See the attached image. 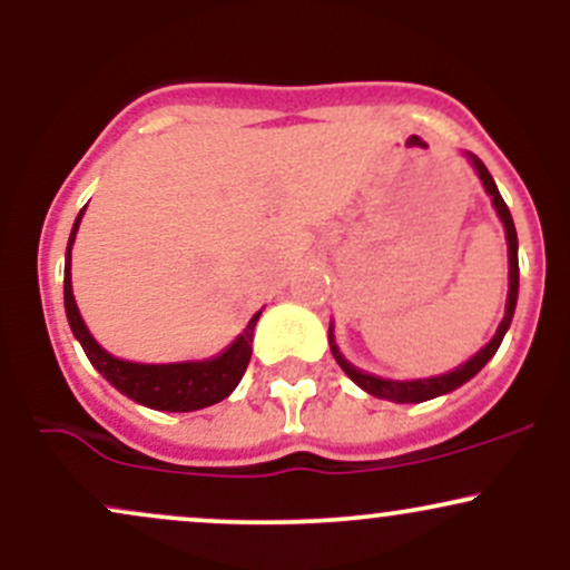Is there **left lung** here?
I'll return each mask as SVG.
<instances>
[{
    "mask_svg": "<svg viewBox=\"0 0 570 570\" xmlns=\"http://www.w3.org/2000/svg\"><path fill=\"white\" fill-rule=\"evenodd\" d=\"M469 163L474 166L476 176L482 179V187H485V193L493 198V206L495 212H499V217L503 222V230H507V244H509V294H507V313H503L499 330H495V335L485 348H480L474 353L472 358H469L466 364H461V367H455L453 372H448V375H436V377H421V381H385V377H377V375H370V372H362L353 367L351 362H345V356L340 353L337 343H335V332H332V324H330V348H332V356H335V362L343 367L345 375L351 377L353 383L358 385V389H364L367 394L377 396V399H389V402H396V404H412V402H426V399H434V396H442V394H450V391H455L458 385H463L466 381H472V377L480 372L485 364L493 358V353L499 351L503 335H507L509 324H512V316H514V305H517V289H520V265H517V230H514V222H512V214H509L507 203H503L499 187H495L493 176L485 168V163H482L476 155H466Z\"/></svg>",
    "mask_w": 570,
    "mask_h": 570,
    "instance_id": "obj_1",
    "label": "left lung"
}]
</instances>
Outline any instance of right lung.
<instances>
[{"mask_svg":"<svg viewBox=\"0 0 570 570\" xmlns=\"http://www.w3.org/2000/svg\"><path fill=\"white\" fill-rule=\"evenodd\" d=\"M85 208L77 214L75 227H71L69 246H67V265H63V305H67V318L75 337L80 340L85 356L90 364L115 385L120 394H126L144 407L163 410V412H193L203 410L208 404H217L225 396H230L235 385L240 383L244 372L252 358V340L254 326H257L259 313H254L246 330L227 345L219 356L206 358V362H176V364H136L126 358H115L85 326L80 311H77L75 292H71V244H75L77 227H80Z\"/></svg>","mask_w":570,"mask_h":570,"instance_id":"1","label":"right lung"}]
</instances>
